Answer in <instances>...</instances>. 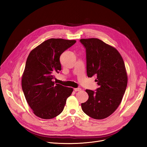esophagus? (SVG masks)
Returning <instances> with one entry per match:
<instances>
[{"label":"esophagus","mask_w":147,"mask_h":147,"mask_svg":"<svg viewBox=\"0 0 147 147\" xmlns=\"http://www.w3.org/2000/svg\"><path fill=\"white\" fill-rule=\"evenodd\" d=\"M74 90L76 91V92H77V91H80L81 90V88H74Z\"/></svg>","instance_id":"obj_1"}]
</instances>
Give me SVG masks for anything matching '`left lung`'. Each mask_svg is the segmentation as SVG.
Masks as SVG:
<instances>
[{"label": "left lung", "mask_w": 147, "mask_h": 147, "mask_svg": "<svg viewBox=\"0 0 147 147\" xmlns=\"http://www.w3.org/2000/svg\"><path fill=\"white\" fill-rule=\"evenodd\" d=\"M86 49L87 74L97 76L95 91L86 90L88 99L81 103L86 115L95 119L111 115L118 108L127 85V75L123 59L114 47L98 38L81 39Z\"/></svg>", "instance_id": "1"}]
</instances>
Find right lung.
Here are the masks:
<instances>
[{
    "mask_svg": "<svg viewBox=\"0 0 147 147\" xmlns=\"http://www.w3.org/2000/svg\"><path fill=\"white\" fill-rule=\"evenodd\" d=\"M76 40L51 38L30 53L22 76V89L29 106L38 117L50 119L63 111L72 88L56 84L52 80L61 67L60 56Z\"/></svg>",
    "mask_w": 147,
    "mask_h": 147,
    "instance_id": "right-lung-1",
    "label": "right lung"
}]
</instances>
